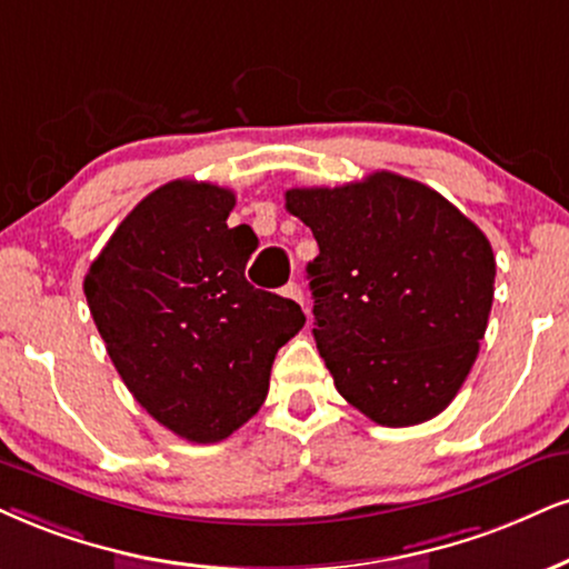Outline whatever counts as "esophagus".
Instances as JSON below:
<instances>
[{
	"instance_id": "esophagus-1",
	"label": "esophagus",
	"mask_w": 569,
	"mask_h": 569,
	"mask_svg": "<svg viewBox=\"0 0 569 569\" xmlns=\"http://www.w3.org/2000/svg\"><path fill=\"white\" fill-rule=\"evenodd\" d=\"M282 296L290 298V300H296V303L303 306V290H300L298 282H287V284L282 287Z\"/></svg>"
}]
</instances>
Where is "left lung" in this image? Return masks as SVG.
Wrapping results in <instances>:
<instances>
[{"label": "left lung", "mask_w": 569, "mask_h": 569, "mask_svg": "<svg viewBox=\"0 0 569 569\" xmlns=\"http://www.w3.org/2000/svg\"><path fill=\"white\" fill-rule=\"evenodd\" d=\"M284 206L317 237L313 340L340 396L385 427L438 417L488 327V237L443 194L390 171L287 189Z\"/></svg>", "instance_id": "8db88e82"}]
</instances>
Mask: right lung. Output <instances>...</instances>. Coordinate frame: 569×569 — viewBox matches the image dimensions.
I'll use <instances>...</instances> for the list:
<instances>
[{
    "instance_id": "right-lung-1",
    "label": "right lung",
    "mask_w": 569,
    "mask_h": 569,
    "mask_svg": "<svg viewBox=\"0 0 569 569\" xmlns=\"http://www.w3.org/2000/svg\"><path fill=\"white\" fill-rule=\"evenodd\" d=\"M231 189L177 179L118 223L83 279L91 319L137 403L179 438L219 443L261 409L296 300L244 279L258 248L227 227Z\"/></svg>"
}]
</instances>
